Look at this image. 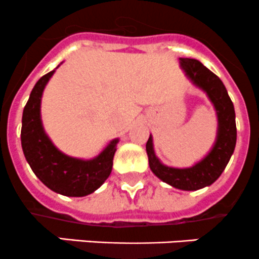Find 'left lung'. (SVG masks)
Listing matches in <instances>:
<instances>
[{"mask_svg":"<svg viewBox=\"0 0 259 259\" xmlns=\"http://www.w3.org/2000/svg\"><path fill=\"white\" fill-rule=\"evenodd\" d=\"M179 66L195 88L206 94L217 114L215 141L209 152L190 167H174L161 162L150 135L146 143L151 171L163 183L184 191H195L215 183L227 167L237 143L235 112L232 99L219 78L196 59L179 58Z\"/></svg>","mask_w":259,"mask_h":259,"instance_id":"obj_1","label":"left lung"}]
</instances>
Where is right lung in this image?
I'll list each match as a JSON object with an SVG mask.
<instances>
[{"label":"right lung","instance_id":"right-lung-1","mask_svg":"<svg viewBox=\"0 0 259 259\" xmlns=\"http://www.w3.org/2000/svg\"><path fill=\"white\" fill-rule=\"evenodd\" d=\"M53 71L37 80L22 113L21 146L25 158L35 175L50 190L64 196L80 198L94 193L112 172L113 157L119 138H113L92 158L69 156L59 150L44 128L41 98Z\"/></svg>","mask_w":259,"mask_h":259}]
</instances>
